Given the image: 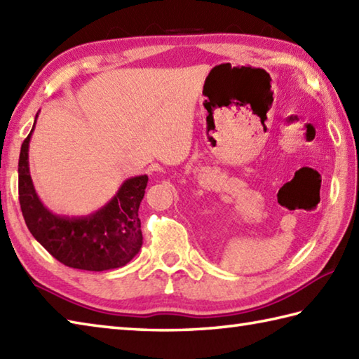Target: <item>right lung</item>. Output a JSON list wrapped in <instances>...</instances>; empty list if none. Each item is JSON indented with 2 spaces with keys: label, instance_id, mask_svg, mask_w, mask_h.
I'll use <instances>...</instances> for the list:
<instances>
[{
  "label": "right lung",
  "instance_id": "1",
  "mask_svg": "<svg viewBox=\"0 0 359 359\" xmlns=\"http://www.w3.org/2000/svg\"><path fill=\"white\" fill-rule=\"evenodd\" d=\"M39 114L35 115L37 121ZM29 135L21 144L18 160V194L21 213L32 236L68 268L110 271L128 264L143 244L138 208L147 175L126 179L107 203L87 216L55 215L43 205L29 171Z\"/></svg>",
  "mask_w": 359,
  "mask_h": 359
}]
</instances>
